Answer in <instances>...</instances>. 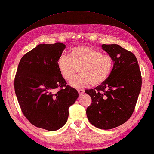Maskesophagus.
Masks as SVG:
<instances>
[{
  "mask_svg": "<svg viewBox=\"0 0 154 154\" xmlns=\"http://www.w3.org/2000/svg\"><path fill=\"white\" fill-rule=\"evenodd\" d=\"M78 93H79V95H82L84 93V89H78Z\"/></svg>",
  "mask_w": 154,
  "mask_h": 154,
  "instance_id": "34e87169",
  "label": "esophagus"
}]
</instances>
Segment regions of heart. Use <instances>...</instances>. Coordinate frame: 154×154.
Here are the masks:
<instances>
[{
	"mask_svg": "<svg viewBox=\"0 0 154 154\" xmlns=\"http://www.w3.org/2000/svg\"><path fill=\"white\" fill-rule=\"evenodd\" d=\"M57 66L61 76L70 81L78 70L80 74L70 82L74 88H80L98 86L109 77L114 66L110 55L89 46L73 48L69 55H63L57 60Z\"/></svg>",
	"mask_w": 154,
	"mask_h": 154,
	"instance_id": "b5f03b06",
	"label": "heart"
}]
</instances>
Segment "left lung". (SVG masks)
<instances>
[{
  "instance_id": "8db88e82",
  "label": "left lung",
  "mask_w": 154,
  "mask_h": 154,
  "mask_svg": "<svg viewBox=\"0 0 154 154\" xmlns=\"http://www.w3.org/2000/svg\"><path fill=\"white\" fill-rule=\"evenodd\" d=\"M102 48L113 58V69L103 84L94 89L85 90L91 98L86 114L93 125L110 129L123 124L133 114L141 89L142 76L132 52L116 44H103Z\"/></svg>"
}]
</instances>
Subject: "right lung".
<instances>
[{"mask_svg":"<svg viewBox=\"0 0 154 154\" xmlns=\"http://www.w3.org/2000/svg\"><path fill=\"white\" fill-rule=\"evenodd\" d=\"M65 48L61 42L38 45L22 57L14 78L23 114L31 124L48 131L65 124L69 108L78 97L77 90L66 85L57 66Z\"/></svg>","mask_w":154,"mask_h":154,"instance_id":"add662e5","label":"right lung"}]
</instances>
